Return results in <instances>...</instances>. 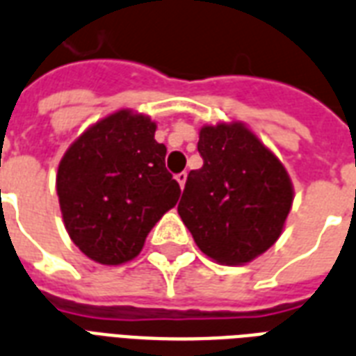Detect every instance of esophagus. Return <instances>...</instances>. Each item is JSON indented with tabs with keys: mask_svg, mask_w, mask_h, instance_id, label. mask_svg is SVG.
<instances>
[{
	"mask_svg": "<svg viewBox=\"0 0 356 356\" xmlns=\"http://www.w3.org/2000/svg\"><path fill=\"white\" fill-rule=\"evenodd\" d=\"M186 177H188V175H186V172H181V173H177V175H175V179H177V183L181 184V188H184Z\"/></svg>",
	"mask_w": 356,
	"mask_h": 356,
	"instance_id": "obj_1",
	"label": "esophagus"
}]
</instances>
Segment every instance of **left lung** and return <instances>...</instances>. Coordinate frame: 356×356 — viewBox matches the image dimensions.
I'll return each mask as SVG.
<instances>
[{
	"label": "left lung",
	"mask_w": 356,
	"mask_h": 356,
	"mask_svg": "<svg viewBox=\"0 0 356 356\" xmlns=\"http://www.w3.org/2000/svg\"><path fill=\"white\" fill-rule=\"evenodd\" d=\"M197 151L203 166L186 177L179 216L205 256L250 263L282 235L293 203L289 173L238 121L202 127Z\"/></svg>",
	"instance_id": "obj_1"
}]
</instances>
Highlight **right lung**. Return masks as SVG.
Masks as SVG:
<instances>
[{
  "label": "right lung",
  "instance_id": "1",
  "mask_svg": "<svg viewBox=\"0 0 356 356\" xmlns=\"http://www.w3.org/2000/svg\"><path fill=\"white\" fill-rule=\"evenodd\" d=\"M154 130L147 115L119 110L91 124L59 162L56 188L65 229L93 261L134 259L181 196Z\"/></svg>",
  "mask_w": 356,
  "mask_h": 356
}]
</instances>
